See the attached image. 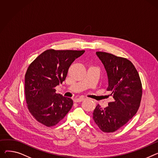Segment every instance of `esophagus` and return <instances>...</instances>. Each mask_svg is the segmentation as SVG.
Wrapping results in <instances>:
<instances>
[{
  "label": "esophagus",
  "instance_id": "34e87169",
  "mask_svg": "<svg viewBox=\"0 0 158 158\" xmlns=\"http://www.w3.org/2000/svg\"><path fill=\"white\" fill-rule=\"evenodd\" d=\"M85 100V98H83V97H81V98H76L75 100H74V102H82V101H84Z\"/></svg>",
  "mask_w": 158,
  "mask_h": 158
}]
</instances>
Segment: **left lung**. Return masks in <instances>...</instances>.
<instances>
[{"label":"left lung","instance_id":"obj_1","mask_svg":"<svg viewBox=\"0 0 158 158\" xmlns=\"http://www.w3.org/2000/svg\"><path fill=\"white\" fill-rule=\"evenodd\" d=\"M108 77L107 91L113 101L102 108L98 104L93 111V119L103 132L116 131L134 116L140 107L142 95L139 73L127 58L106 52H97Z\"/></svg>","mask_w":158,"mask_h":158}]
</instances>
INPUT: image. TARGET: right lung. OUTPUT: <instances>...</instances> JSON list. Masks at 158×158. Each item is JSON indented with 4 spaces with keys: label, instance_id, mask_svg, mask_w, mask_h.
Masks as SVG:
<instances>
[{
    "label": "right lung",
    "instance_id": "obj_1",
    "mask_svg": "<svg viewBox=\"0 0 158 158\" xmlns=\"http://www.w3.org/2000/svg\"><path fill=\"white\" fill-rule=\"evenodd\" d=\"M85 51L48 49L29 65L25 76L28 109L35 119L48 127L58 124L69 112L73 100L56 93L69 69Z\"/></svg>",
    "mask_w": 158,
    "mask_h": 158
}]
</instances>
